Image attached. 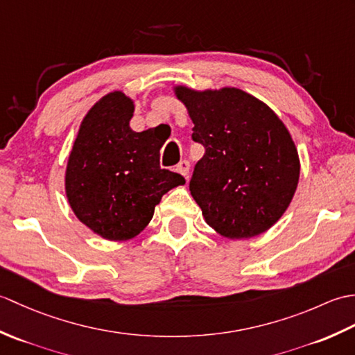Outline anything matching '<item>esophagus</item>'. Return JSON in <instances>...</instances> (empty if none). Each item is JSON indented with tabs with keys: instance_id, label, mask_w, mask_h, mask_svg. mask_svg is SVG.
Instances as JSON below:
<instances>
[{
	"instance_id": "esophagus-1",
	"label": "esophagus",
	"mask_w": 355,
	"mask_h": 355,
	"mask_svg": "<svg viewBox=\"0 0 355 355\" xmlns=\"http://www.w3.org/2000/svg\"><path fill=\"white\" fill-rule=\"evenodd\" d=\"M189 169H191V163L187 160H182L177 164V172L182 173L183 177H189Z\"/></svg>"
}]
</instances>
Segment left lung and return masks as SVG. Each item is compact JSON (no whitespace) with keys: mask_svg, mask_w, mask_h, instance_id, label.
Listing matches in <instances>:
<instances>
[{"mask_svg":"<svg viewBox=\"0 0 355 355\" xmlns=\"http://www.w3.org/2000/svg\"><path fill=\"white\" fill-rule=\"evenodd\" d=\"M175 94L193 122L192 140L206 149L189 183L206 223L232 239L268 230L299 182L297 149L282 120L238 88L177 87Z\"/></svg>","mask_w":355,"mask_h":355,"instance_id":"1","label":"left lung"}]
</instances>
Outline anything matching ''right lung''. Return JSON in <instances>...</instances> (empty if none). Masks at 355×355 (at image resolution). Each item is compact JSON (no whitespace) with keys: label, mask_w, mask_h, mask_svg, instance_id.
Masks as SVG:
<instances>
[{"label":"right lung","mask_w":355,"mask_h":355,"mask_svg":"<svg viewBox=\"0 0 355 355\" xmlns=\"http://www.w3.org/2000/svg\"><path fill=\"white\" fill-rule=\"evenodd\" d=\"M132 112L123 93L102 97L82 120L67 164L65 192L74 215L110 241L139 235L163 195L186 183L160 168L164 140L153 130H131Z\"/></svg>","instance_id":"add662e5"}]
</instances>
